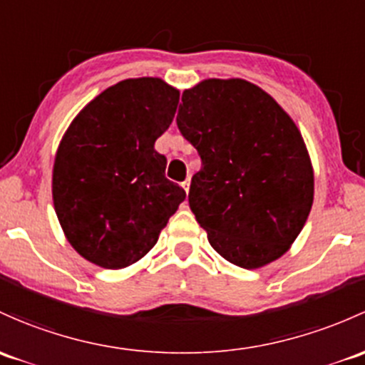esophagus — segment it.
<instances>
[{
  "label": "esophagus",
  "mask_w": 365,
  "mask_h": 365,
  "mask_svg": "<svg viewBox=\"0 0 365 365\" xmlns=\"http://www.w3.org/2000/svg\"><path fill=\"white\" fill-rule=\"evenodd\" d=\"M182 187H183V190H185V192H189V189H190V178L183 180V182H182Z\"/></svg>",
  "instance_id": "esophagus-1"
}]
</instances>
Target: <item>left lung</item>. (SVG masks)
<instances>
[{"mask_svg": "<svg viewBox=\"0 0 365 365\" xmlns=\"http://www.w3.org/2000/svg\"><path fill=\"white\" fill-rule=\"evenodd\" d=\"M182 101L176 124L202 160L189 205L210 245L245 269L279 259L304 227L314 194L295 122L243 78L202 80Z\"/></svg>", "mask_w": 365, "mask_h": 365, "instance_id": "1", "label": "left lung"}]
</instances>
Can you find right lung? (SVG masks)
I'll return each mask as SVG.
<instances>
[{
	"mask_svg": "<svg viewBox=\"0 0 365 365\" xmlns=\"http://www.w3.org/2000/svg\"><path fill=\"white\" fill-rule=\"evenodd\" d=\"M178 101L180 91L160 78L122 80L87 103L64 133L52 170L53 208L71 247L96 266L138 262L185 199L153 148Z\"/></svg>",
	"mask_w": 365,
	"mask_h": 365,
	"instance_id": "obj_1",
	"label": "right lung"
}]
</instances>
